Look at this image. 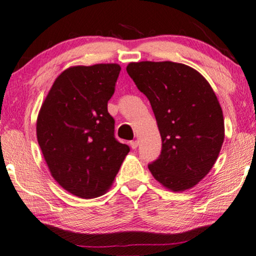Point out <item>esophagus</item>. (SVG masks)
Returning <instances> with one entry per match:
<instances>
[{
    "label": "esophagus",
    "instance_id": "esophagus-1",
    "mask_svg": "<svg viewBox=\"0 0 256 256\" xmlns=\"http://www.w3.org/2000/svg\"><path fill=\"white\" fill-rule=\"evenodd\" d=\"M130 146H132V150H136L137 146H138V140H132Z\"/></svg>",
    "mask_w": 256,
    "mask_h": 256
}]
</instances>
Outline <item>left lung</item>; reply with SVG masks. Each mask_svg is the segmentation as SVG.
<instances>
[{"label": "left lung", "instance_id": "1", "mask_svg": "<svg viewBox=\"0 0 256 256\" xmlns=\"http://www.w3.org/2000/svg\"><path fill=\"white\" fill-rule=\"evenodd\" d=\"M127 72L149 99L162 136V151L148 165L173 192L194 187L216 162L224 140L222 107L198 72L171 61L132 62Z\"/></svg>", "mask_w": 256, "mask_h": 256}]
</instances>
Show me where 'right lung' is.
<instances>
[{"label": "right lung", "instance_id": "right-lung-1", "mask_svg": "<svg viewBox=\"0 0 256 256\" xmlns=\"http://www.w3.org/2000/svg\"><path fill=\"white\" fill-rule=\"evenodd\" d=\"M121 66H77L55 80L40 108L36 138L52 176L82 198L102 195L129 152L114 136L107 102Z\"/></svg>", "mask_w": 256, "mask_h": 256}]
</instances>
